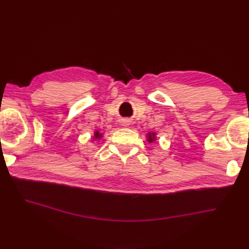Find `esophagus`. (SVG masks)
Instances as JSON below:
<instances>
[{"mask_svg": "<svg viewBox=\"0 0 249 249\" xmlns=\"http://www.w3.org/2000/svg\"><path fill=\"white\" fill-rule=\"evenodd\" d=\"M123 125H124V126H128V125H129V121L125 120V121H124V123H123Z\"/></svg>", "mask_w": 249, "mask_h": 249, "instance_id": "obj_1", "label": "esophagus"}]
</instances>
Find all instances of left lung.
I'll return each mask as SVG.
<instances>
[{
  "label": "left lung",
  "instance_id": "8db88e82",
  "mask_svg": "<svg viewBox=\"0 0 249 249\" xmlns=\"http://www.w3.org/2000/svg\"><path fill=\"white\" fill-rule=\"evenodd\" d=\"M154 138H155V134L154 133H153V134H149V139H147V140H149V142H153V141H154Z\"/></svg>",
  "mask_w": 249,
  "mask_h": 249
}]
</instances>
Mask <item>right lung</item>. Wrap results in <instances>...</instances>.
<instances>
[{
  "mask_svg": "<svg viewBox=\"0 0 249 249\" xmlns=\"http://www.w3.org/2000/svg\"><path fill=\"white\" fill-rule=\"evenodd\" d=\"M100 137H102V134H99V131H96L95 133V138H100Z\"/></svg>",
  "mask_w": 249,
  "mask_h": 249,
  "instance_id": "right-lung-1",
  "label": "right lung"
}]
</instances>
